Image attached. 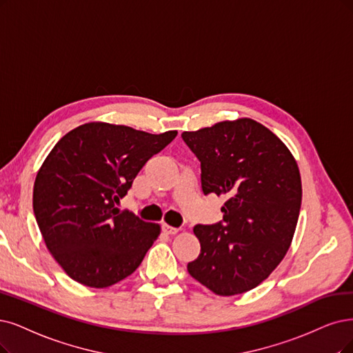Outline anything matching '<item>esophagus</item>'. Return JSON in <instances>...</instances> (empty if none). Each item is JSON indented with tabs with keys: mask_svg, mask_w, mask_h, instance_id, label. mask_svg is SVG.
Returning a JSON list of instances; mask_svg holds the SVG:
<instances>
[{
	"mask_svg": "<svg viewBox=\"0 0 353 353\" xmlns=\"http://www.w3.org/2000/svg\"><path fill=\"white\" fill-rule=\"evenodd\" d=\"M163 231H164L165 234H170V236H174V234L179 232V228H174V227H172V225L164 224V225H163Z\"/></svg>",
	"mask_w": 353,
	"mask_h": 353,
	"instance_id": "1",
	"label": "esophagus"
}]
</instances>
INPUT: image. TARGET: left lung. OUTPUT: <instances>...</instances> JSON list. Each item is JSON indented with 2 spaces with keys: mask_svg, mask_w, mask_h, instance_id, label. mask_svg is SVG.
<instances>
[{
  "mask_svg": "<svg viewBox=\"0 0 353 353\" xmlns=\"http://www.w3.org/2000/svg\"><path fill=\"white\" fill-rule=\"evenodd\" d=\"M181 138L201 161L203 193L227 198L223 223L193 228L201 253L188 270L216 295L244 294L276 269L292 243L303 199L298 164L250 117L185 130Z\"/></svg>",
  "mask_w": 353,
  "mask_h": 353,
  "instance_id": "left-lung-1",
  "label": "left lung"
}]
</instances>
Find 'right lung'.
<instances>
[{"label":"right lung","mask_w":353,"mask_h":353,"mask_svg":"<svg viewBox=\"0 0 353 353\" xmlns=\"http://www.w3.org/2000/svg\"><path fill=\"white\" fill-rule=\"evenodd\" d=\"M176 135L88 122L50 150L36 174L33 211L49 253L71 279L100 290L138 269L161 227L116 205Z\"/></svg>","instance_id":"1"}]
</instances>
